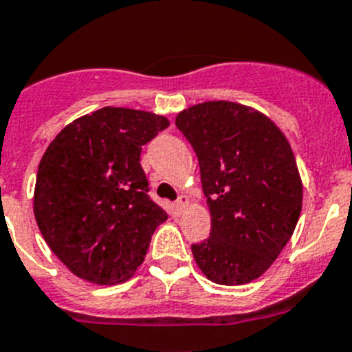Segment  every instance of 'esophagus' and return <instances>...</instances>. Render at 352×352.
Segmentation results:
<instances>
[{
	"mask_svg": "<svg viewBox=\"0 0 352 352\" xmlns=\"http://www.w3.org/2000/svg\"><path fill=\"white\" fill-rule=\"evenodd\" d=\"M186 206H188V199H186V197H179V199H177V202L173 204V206H171V212L179 217V214H181V212L184 211Z\"/></svg>",
	"mask_w": 352,
	"mask_h": 352,
	"instance_id": "obj_1",
	"label": "esophagus"
}]
</instances>
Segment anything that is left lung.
Wrapping results in <instances>:
<instances>
[{
	"mask_svg": "<svg viewBox=\"0 0 352 352\" xmlns=\"http://www.w3.org/2000/svg\"><path fill=\"white\" fill-rule=\"evenodd\" d=\"M175 125L197 153L211 209L209 238L191 245L195 261L218 285L250 283L299 220L302 184L290 143L261 112L232 102L193 105Z\"/></svg>",
	"mask_w": 352,
	"mask_h": 352,
	"instance_id": "1",
	"label": "left lung"
}]
</instances>
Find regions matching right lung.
Segmentation results:
<instances>
[{"label": "right lung", "mask_w": 352, "mask_h": 352, "mask_svg": "<svg viewBox=\"0 0 352 352\" xmlns=\"http://www.w3.org/2000/svg\"><path fill=\"white\" fill-rule=\"evenodd\" d=\"M168 125L152 112L103 107L50 143L37 171L35 220L75 276L116 285L143 263L168 214L150 199L141 150Z\"/></svg>", "instance_id": "right-lung-1"}]
</instances>
